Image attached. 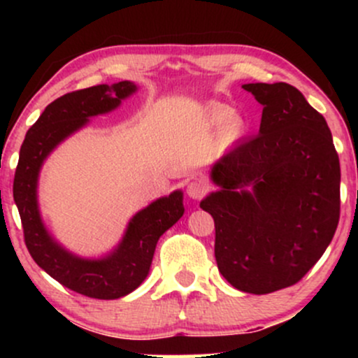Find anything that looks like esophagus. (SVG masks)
<instances>
[{
	"instance_id": "esophagus-1",
	"label": "esophagus",
	"mask_w": 358,
	"mask_h": 358,
	"mask_svg": "<svg viewBox=\"0 0 358 358\" xmlns=\"http://www.w3.org/2000/svg\"><path fill=\"white\" fill-rule=\"evenodd\" d=\"M207 190H208V188H207V185H205V183L192 182V183H188V187H187V195L193 200H200L205 195V193H207Z\"/></svg>"
}]
</instances>
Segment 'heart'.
I'll list each match as a JSON object with an SVG mask.
<instances>
[{
    "label": "heart",
    "mask_w": 358,
    "mask_h": 358,
    "mask_svg": "<svg viewBox=\"0 0 358 358\" xmlns=\"http://www.w3.org/2000/svg\"><path fill=\"white\" fill-rule=\"evenodd\" d=\"M229 117H231V109L227 108H219L210 114V121L215 126L224 124ZM242 129H244V122H242V119L237 116L231 117V121H229L227 126H225V134H227V138H236L242 133Z\"/></svg>",
    "instance_id": "1"
}]
</instances>
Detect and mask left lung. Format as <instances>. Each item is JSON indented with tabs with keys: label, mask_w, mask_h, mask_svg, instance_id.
Returning <instances> with one entry per match:
<instances>
[{
	"label": "left lung",
	"mask_w": 358,
	"mask_h": 358,
	"mask_svg": "<svg viewBox=\"0 0 358 358\" xmlns=\"http://www.w3.org/2000/svg\"><path fill=\"white\" fill-rule=\"evenodd\" d=\"M262 106L259 134L215 162L200 202L215 222L220 274L239 291L293 286L316 264L340 219V162L330 127L285 82L244 84Z\"/></svg>",
	"instance_id": "8db88e82"
}]
</instances>
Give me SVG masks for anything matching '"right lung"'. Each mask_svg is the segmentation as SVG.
<instances>
[{
	"mask_svg": "<svg viewBox=\"0 0 358 358\" xmlns=\"http://www.w3.org/2000/svg\"><path fill=\"white\" fill-rule=\"evenodd\" d=\"M136 90L134 82L122 80L65 94L45 108L20 150L13 199L28 252L48 276L89 298L117 299L145 281L158 239L183 215V192H171L134 213L116 248L99 259H87L65 249L45 227L38 207L40 170L64 139L82 129L90 117L117 109Z\"/></svg>",
	"mask_w": 358,
	"mask_h": 358,
	"instance_id": "1",
	"label": "right lung"
}]
</instances>
